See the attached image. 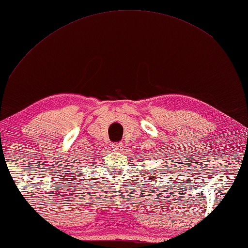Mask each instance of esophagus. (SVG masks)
I'll use <instances>...</instances> for the list:
<instances>
[{"mask_svg":"<svg viewBox=\"0 0 248 248\" xmlns=\"http://www.w3.org/2000/svg\"><path fill=\"white\" fill-rule=\"evenodd\" d=\"M112 148L115 151H121L124 148V146H123V144H120V143H114V144H112Z\"/></svg>","mask_w":248,"mask_h":248,"instance_id":"obj_1","label":"esophagus"}]
</instances>
